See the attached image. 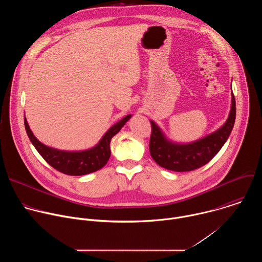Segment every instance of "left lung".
Wrapping results in <instances>:
<instances>
[{
	"label": "left lung",
	"instance_id": "left-lung-1",
	"mask_svg": "<svg viewBox=\"0 0 262 262\" xmlns=\"http://www.w3.org/2000/svg\"><path fill=\"white\" fill-rule=\"evenodd\" d=\"M235 115V98L231 93V106L226 122L215 132L190 143L170 140L163 129L150 120L152 126L149 142L150 155L158 165L167 170L186 172L198 169L206 165L226 143L232 132Z\"/></svg>",
	"mask_w": 262,
	"mask_h": 262
}]
</instances>
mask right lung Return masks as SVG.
<instances>
[{
	"label": "right lung",
	"mask_w": 262,
	"mask_h": 262,
	"mask_svg": "<svg viewBox=\"0 0 262 262\" xmlns=\"http://www.w3.org/2000/svg\"><path fill=\"white\" fill-rule=\"evenodd\" d=\"M132 116V114H128L114 125H112L96 145L84 150H62V149L48 146L34 136L26 116H24V121L30 141L48 164L64 174L82 176L98 171L107 163L111 157L110 143L112 138L119 133Z\"/></svg>",
	"instance_id": "add662e5"
}]
</instances>
